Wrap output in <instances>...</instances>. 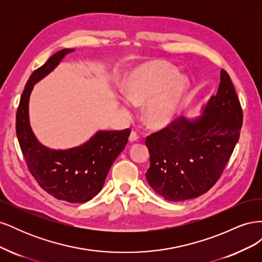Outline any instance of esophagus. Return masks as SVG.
I'll return each mask as SVG.
<instances>
[{
  "label": "esophagus",
  "mask_w": 262,
  "mask_h": 262,
  "mask_svg": "<svg viewBox=\"0 0 262 262\" xmlns=\"http://www.w3.org/2000/svg\"><path fill=\"white\" fill-rule=\"evenodd\" d=\"M138 139H139V136H138V133L137 132H131V134H130V137H129V141L130 142H136V141H138Z\"/></svg>",
  "instance_id": "34e87169"
}]
</instances>
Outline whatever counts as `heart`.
Wrapping results in <instances>:
<instances>
[{"mask_svg": "<svg viewBox=\"0 0 262 262\" xmlns=\"http://www.w3.org/2000/svg\"><path fill=\"white\" fill-rule=\"evenodd\" d=\"M188 89V81L167 63H149L134 71L124 84L121 105L132 110L133 104L145 105L144 120L152 128H162L176 116Z\"/></svg>", "mask_w": 262, "mask_h": 262, "instance_id": "b5f03b06", "label": "heart"}]
</instances>
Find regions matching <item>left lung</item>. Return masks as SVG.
<instances>
[{"mask_svg":"<svg viewBox=\"0 0 262 262\" xmlns=\"http://www.w3.org/2000/svg\"><path fill=\"white\" fill-rule=\"evenodd\" d=\"M243 110L231 77L221 71L215 96L202 108L201 117H180L152 133L146 179L168 201L199 196L215 185L239 139Z\"/></svg>","mask_w":262,"mask_h":262,"instance_id":"obj_1","label":"left lung"}]
</instances>
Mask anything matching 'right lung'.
<instances>
[{"label":"right lung","mask_w":262,"mask_h":262,"mask_svg":"<svg viewBox=\"0 0 262 262\" xmlns=\"http://www.w3.org/2000/svg\"><path fill=\"white\" fill-rule=\"evenodd\" d=\"M73 49L55 52L34 71L21 94L16 114V134L28 169L46 192L55 199L84 203L104 186L108 171L130 136V129L98 131L80 146L52 149L37 140L29 123V97L34 85L54 70Z\"/></svg>","instance_id":"right-lung-1"}]
</instances>
